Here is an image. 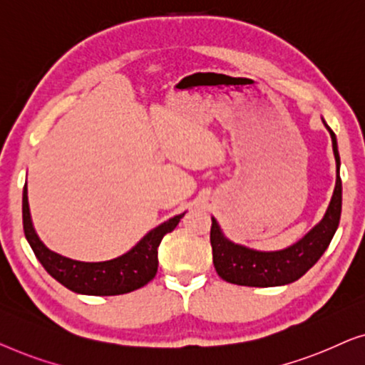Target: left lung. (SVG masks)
I'll return each instance as SVG.
<instances>
[{"mask_svg": "<svg viewBox=\"0 0 365 365\" xmlns=\"http://www.w3.org/2000/svg\"><path fill=\"white\" fill-rule=\"evenodd\" d=\"M322 122L327 132L331 133L336 158V187L324 217L299 241L278 251H258L233 243L222 232L217 218L212 217L210 243L213 250L215 269L222 279L233 284L253 287L284 286L294 283L302 274H306L324 255L341 220L342 182L341 173H339L341 158H339L336 133L331 130L324 119Z\"/></svg>", "mask_w": 365, "mask_h": 365, "instance_id": "1", "label": "left lung"}]
</instances>
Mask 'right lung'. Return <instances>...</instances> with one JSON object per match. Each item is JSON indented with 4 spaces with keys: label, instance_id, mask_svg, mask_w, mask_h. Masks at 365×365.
I'll return each instance as SVG.
<instances>
[{
    "label": "right lung",
    "instance_id": "add662e5",
    "mask_svg": "<svg viewBox=\"0 0 365 365\" xmlns=\"http://www.w3.org/2000/svg\"><path fill=\"white\" fill-rule=\"evenodd\" d=\"M185 213L175 215L143 235L127 253L109 261L86 263L54 253L39 240L31 220L28 188L23 192V228L36 258L56 281L68 289L87 296H115L135 291L153 279L158 268V246L177 227Z\"/></svg>",
    "mask_w": 365,
    "mask_h": 365
}]
</instances>
